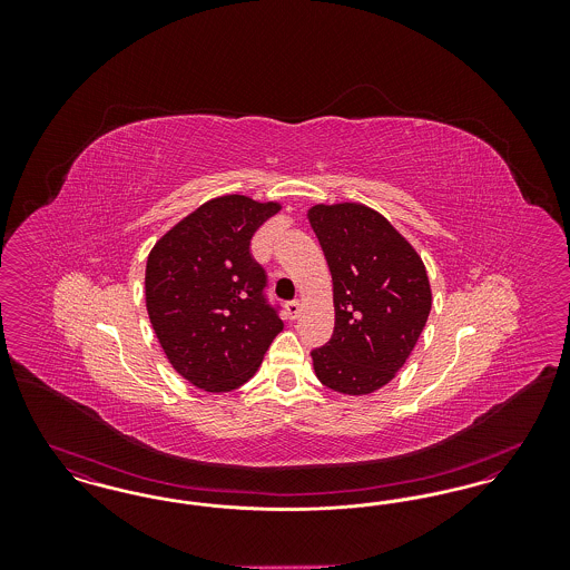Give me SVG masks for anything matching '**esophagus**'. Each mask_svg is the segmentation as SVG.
<instances>
[{
  "mask_svg": "<svg viewBox=\"0 0 570 570\" xmlns=\"http://www.w3.org/2000/svg\"><path fill=\"white\" fill-rule=\"evenodd\" d=\"M286 312H288L291 321H295V318H298V314H301V303H298V301H291V303L286 305Z\"/></svg>",
  "mask_w": 570,
  "mask_h": 570,
  "instance_id": "34e87169",
  "label": "esophagus"
}]
</instances>
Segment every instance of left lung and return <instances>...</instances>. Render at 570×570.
<instances>
[{"label":"left lung","mask_w":570,"mask_h":570,"mask_svg":"<svg viewBox=\"0 0 570 570\" xmlns=\"http://www.w3.org/2000/svg\"><path fill=\"white\" fill-rule=\"evenodd\" d=\"M307 219L333 279L335 328L312 353L318 380L344 395H370L395 379L414 351L430 309L423 258L376 209L318 203Z\"/></svg>","instance_id":"1"}]
</instances>
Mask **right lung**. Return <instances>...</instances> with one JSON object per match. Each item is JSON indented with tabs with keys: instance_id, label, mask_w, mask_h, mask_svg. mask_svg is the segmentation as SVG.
Here are the masks:
<instances>
[{
	"instance_id": "1",
	"label": "right lung",
	"mask_w": 570,
	"mask_h": 570,
	"mask_svg": "<svg viewBox=\"0 0 570 570\" xmlns=\"http://www.w3.org/2000/svg\"><path fill=\"white\" fill-rule=\"evenodd\" d=\"M279 209L275 200L217 196L166 230L147 256L149 321L168 363L200 391L239 389L284 328L249 254L254 233Z\"/></svg>"
}]
</instances>
